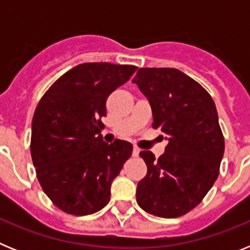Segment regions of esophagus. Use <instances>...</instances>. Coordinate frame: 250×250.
I'll use <instances>...</instances> for the list:
<instances>
[{"label": "esophagus", "mask_w": 250, "mask_h": 250, "mask_svg": "<svg viewBox=\"0 0 250 250\" xmlns=\"http://www.w3.org/2000/svg\"><path fill=\"white\" fill-rule=\"evenodd\" d=\"M140 154V149L138 146L132 147V156H138Z\"/></svg>", "instance_id": "1"}]
</instances>
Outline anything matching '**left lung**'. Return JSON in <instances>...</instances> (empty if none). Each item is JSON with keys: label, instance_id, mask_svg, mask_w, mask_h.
Segmentation results:
<instances>
[{"label": "left lung", "instance_id": "left-lung-1", "mask_svg": "<svg viewBox=\"0 0 250 250\" xmlns=\"http://www.w3.org/2000/svg\"><path fill=\"white\" fill-rule=\"evenodd\" d=\"M132 83L149 99L152 127L169 139L158 160L152 152H140L147 174L139 182L136 200L152 215L178 218L200 204L219 175L224 136L215 104L176 68H139Z\"/></svg>", "mask_w": 250, "mask_h": 250}]
</instances>
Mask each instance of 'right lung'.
<instances>
[{
    "instance_id": "1",
    "label": "right lung",
    "mask_w": 250,
    "mask_h": 250,
    "mask_svg": "<svg viewBox=\"0 0 250 250\" xmlns=\"http://www.w3.org/2000/svg\"><path fill=\"white\" fill-rule=\"evenodd\" d=\"M138 70L132 65L87 62L59 77L40 100L31 132L39 183L59 209L89 215L110 200V187L131 156L132 145L103 141L106 100Z\"/></svg>"
}]
</instances>
